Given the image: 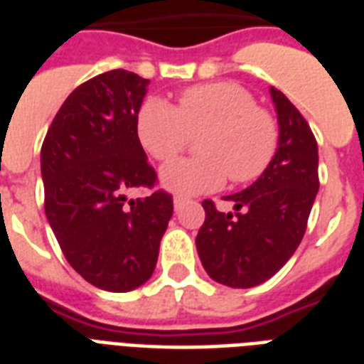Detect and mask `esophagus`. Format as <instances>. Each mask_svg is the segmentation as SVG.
I'll use <instances>...</instances> for the list:
<instances>
[{
  "mask_svg": "<svg viewBox=\"0 0 364 364\" xmlns=\"http://www.w3.org/2000/svg\"><path fill=\"white\" fill-rule=\"evenodd\" d=\"M185 202H187V198H183V196H176L173 198V208H176V211H179L185 205Z\"/></svg>",
  "mask_w": 364,
  "mask_h": 364,
  "instance_id": "34e87169",
  "label": "esophagus"
}]
</instances>
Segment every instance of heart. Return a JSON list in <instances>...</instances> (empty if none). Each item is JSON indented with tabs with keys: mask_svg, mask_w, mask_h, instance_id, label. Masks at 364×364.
<instances>
[{
	"mask_svg": "<svg viewBox=\"0 0 364 364\" xmlns=\"http://www.w3.org/2000/svg\"><path fill=\"white\" fill-rule=\"evenodd\" d=\"M200 136L202 154L171 162L160 181L177 194H204L255 181L270 166L277 149L276 119L257 105L247 88L236 82H208L183 90L179 107L151 98L137 115V136L153 159L170 162Z\"/></svg>",
	"mask_w": 364,
	"mask_h": 364,
	"instance_id": "1",
	"label": "heart"
}]
</instances>
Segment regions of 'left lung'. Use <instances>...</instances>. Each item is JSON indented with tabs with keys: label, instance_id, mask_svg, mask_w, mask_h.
Listing matches in <instances>:
<instances>
[{
	"label": "left lung",
	"instance_id": "1",
	"mask_svg": "<svg viewBox=\"0 0 364 364\" xmlns=\"http://www.w3.org/2000/svg\"><path fill=\"white\" fill-rule=\"evenodd\" d=\"M279 139L262 176L245 191L227 196L234 213L204 200L205 221L196 236L202 266L227 287L249 289L270 279L302 242L319 191L317 141L300 111L276 88Z\"/></svg>",
	"mask_w": 364,
	"mask_h": 364
}]
</instances>
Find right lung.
Masks as SVG:
<instances>
[{
  "label": "right lung",
  "mask_w": 364,
  "mask_h": 364,
  "mask_svg": "<svg viewBox=\"0 0 364 364\" xmlns=\"http://www.w3.org/2000/svg\"><path fill=\"white\" fill-rule=\"evenodd\" d=\"M149 79L111 70L82 82L54 117L41 147L45 213L71 268L94 287L128 293L153 276L173 213L137 137Z\"/></svg>",
  "instance_id": "add662e5"
}]
</instances>
